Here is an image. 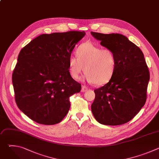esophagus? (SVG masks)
<instances>
[{
  "label": "esophagus",
  "mask_w": 159,
  "mask_h": 159,
  "mask_svg": "<svg viewBox=\"0 0 159 159\" xmlns=\"http://www.w3.org/2000/svg\"><path fill=\"white\" fill-rule=\"evenodd\" d=\"M87 89H88V87L87 86L82 85V89H81V92H85V91H87Z\"/></svg>",
  "instance_id": "esophagus-1"
}]
</instances>
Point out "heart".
Returning a JSON list of instances; mask_svg holds the SVG:
<instances>
[{
	"label": "heart",
	"mask_w": 159,
	"mask_h": 159,
	"mask_svg": "<svg viewBox=\"0 0 159 159\" xmlns=\"http://www.w3.org/2000/svg\"><path fill=\"white\" fill-rule=\"evenodd\" d=\"M76 55L69 60V74L75 80L84 70V79L88 82L103 85L110 81L116 71V58L111 49L87 41L77 48Z\"/></svg>",
	"instance_id": "1"
}]
</instances>
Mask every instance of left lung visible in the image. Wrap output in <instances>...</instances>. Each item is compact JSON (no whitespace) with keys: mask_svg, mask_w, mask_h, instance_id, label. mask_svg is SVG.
I'll list each match as a JSON object with an SVG mask.
<instances>
[{"mask_svg":"<svg viewBox=\"0 0 159 159\" xmlns=\"http://www.w3.org/2000/svg\"><path fill=\"white\" fill-rule=\"evenodd\" d=\"M90 33L102 46L115 52L117 63L110 81L94 90L93 114L102 125L125 124L138 114L147 100L150 73L143 53L122 34Z\"/></svg>","mask_w":159,"mask_h":159,"instance_id":"left-lung-1","label":"left lung"}]
</instances>
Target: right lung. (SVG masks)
<instances>
[{"instance_id":"1","label":"right lung","mask_w":159,"mask_h":159,"mask_svg":"<svg viewBox=\"0 0 159 159\" xmlns=\"http://www.w3.org/2000/svg\"><path fill=\"white\" fill-rule=\"evenodd\" d=\"M84 31L41 34L22 48L12 73L19 109L42 125L60 123L70 107V97L81 84L70 76L69 60Z\"/></svg>"}]
</instances>
